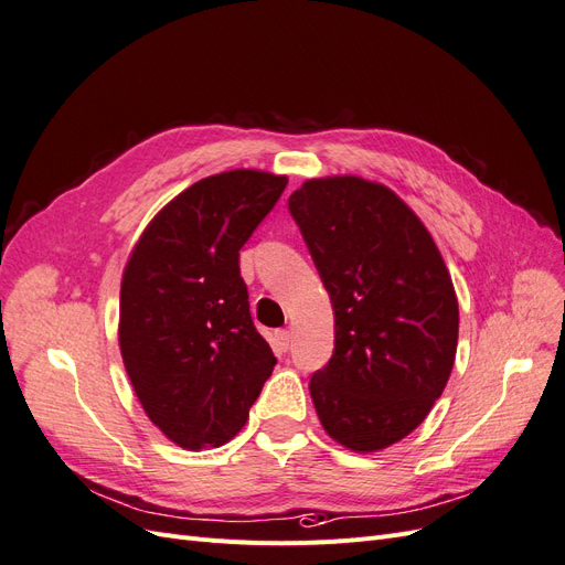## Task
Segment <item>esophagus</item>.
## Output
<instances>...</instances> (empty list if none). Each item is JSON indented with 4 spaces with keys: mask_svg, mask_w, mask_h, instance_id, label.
I'll use <instances>...</instances> for the list:
<instances>
[{
    "mask_svg": "<svg viewBox=\"0 0 565 565\" xmlns=\"http://www.w3.org/2000/svg\"><path fill=\"white\" fill-rule=\"evenodd\" d=\"M271 342H275V350L277 352H286L288 350V344H290V331H277L275 333V340H271Z\"/></svg>",
    "mask_w": 565,
    "mask_h": 565,
    "instance_id": "esophagus-1",
    "label": "esophagus"
}]
</instances>
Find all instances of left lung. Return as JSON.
Listing matches in <instances>:
<instances>
[{
  "instance_id": "left-lung-1",
  "label": "left lung",
  "mask_w": 565,
  "mask_h": 565,
  "mask_svg": "<svg viewBox=\"0 0 565 565\" xmlns=\"http://www.w3.org/2000/svg\"><path fill=\"white\" fill-rule=\"evenodd\" d=\"M288 209L335 315L333 356L309 380L321 427L348 450H385L450 377L460 329L450 271L420 217L375 180L309 178Z\"/></svg>"
}]
</instances>
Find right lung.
<instances>
[{"label":"right lung","mask_w":565,"mask_h":565,"mask_svg":"<svg viewBox=\"0 0 565 565\" xmlns=\"http://www.w3.org/2000/svg\"><path fill=\"white\" fill-rule=\"evenodd\" d=\"M286 183L258 169L202 178L152 217L124 265V369L150 423L185 450L234 439L277 363L248 312L239 248Z\"/></svg>","instance_id":"right-lung-1"}]
</instances>
